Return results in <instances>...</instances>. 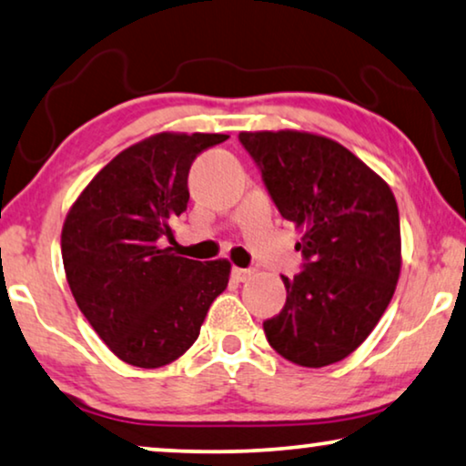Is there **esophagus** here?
<instances>
[{
  "label": "esophagus",
  "mask_w": 466,
  "mask_h": 466,
  "mask_svg": "<svg viewBox=\"0 0 466 466\" xmlns=\"http://www.w3.org/2000/svg\"><path fill=\"white\" fill-rule=\"evenodd\" d=\"M232 279L236 283H247V280L253 279V270H248V268H232Z\"/></svg>",
  "instance_id": "esophagus-1"
}]
</instances>
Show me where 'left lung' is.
I'll return each instance as SVG.
<instances>
[{
    "label": "left lung",
    "instance_id": "8db88e82",
    "mask_svg": "<svg viewBox=\"0 0 466 466\" xmlns=\"http://www.w3.org/2000/svg\"><path fill=\"white\" fill-rule=\"evenodd\" d=\"M238 139L274 205L296 224L304 270L283 277L287 301L264 320L268 342L301 367L342 361L390 304L401 274L399 208L382 177L329 137L255 130Z\"/></svg>",
    "mask_w": 466,
    "mask_h": 466
}]
</instances>
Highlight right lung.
<instances>
[{"label":"right lung","mask_w":466,"mask_h":466,"mask_svg":"<svg viewBox=\"0 0 466 466\" xmlns=\"http://www.w3.org/2000/svg\"><path fill=\"white\" fill-rule=\"evenodd\" d=\"M218 133H158L122 149L82 189L61 232L69 289L120 361L156 370L196 342L230 280V261L181 258L175 218L187 208L196 156L226 141Z\"/></svg>","instance_id":"obj_1"}]
</instances>
